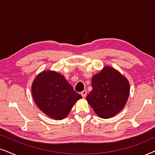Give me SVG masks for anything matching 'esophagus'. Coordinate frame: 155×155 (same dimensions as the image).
I'll use <instances>...</instances> for the list:
<instances>
[{"mask_svg":"<svg viewBox=\"0 0 155 155\" xmlns=\"http://www.w3.org/2000/svg\"><path fill=\"white\" fill-rule=\"evenodd\" d=\"M87 93V90H85L82 91V92H81V95H82V97H83V98H84V97H86Z\"/></svg>","mask_w":155,"mask_h":155,"instance_id":"1","label":"esophagus"}]
</instances>
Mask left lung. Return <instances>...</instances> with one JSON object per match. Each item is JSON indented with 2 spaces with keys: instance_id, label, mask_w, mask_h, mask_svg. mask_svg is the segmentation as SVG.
<instances>
[{
  "instance_id": "obj_1",
  "label": "left lung",
  "mask_w": 155,
  "mask_h": 155,
  "mask_svg": "<svg viewBox=\"0 0 155 155\" xmlns=\"http://www.w3.org/2000/svg\"><path fill=\"white\" fill-rule=\"evenodd\" d=\"M92 87L86 99L99 117L111 118L126 105L130 85L126 78L115 69L104 67L92 77Z\"/></svg>"
}]
</instances>
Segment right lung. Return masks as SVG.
<instances>
[{
  "label": "right lung",
  "mask_w": 155,
  "mask_h": 155,
  "mask_svg": "<svg viewBox=\"0 0 155 155\" xmlns=\"http://www.w3.org/2000/svg\"><path fill=\"white\" fill-rule=\"evenodd\" d=\"M31 93L40 110L56 120L66 117L74 104L82 98L62 75L49 71L35 78Z\"/></svg>",
  "instance_id": "1"
}]
</instances>
